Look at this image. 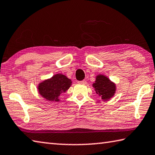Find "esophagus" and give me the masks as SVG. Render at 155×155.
Segmentation results:
<instances>
[{"label":"esophagus","instance_id":"esophagus-1","mask_svg":"<svg viewBox=\"0 0 155 155\" xmlns=\"http://www.w3.org/2000/svg\"><path fill=\"white\" fill-rule=\"evenodd\" d=\"M86 81L85 80H83V81H78V84H82V85H85V84H86Z\"/></svg>","mask_w":155,"mask_h":155}]
</instances>
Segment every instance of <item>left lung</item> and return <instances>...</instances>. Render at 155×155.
Returning a JSON list of instances; mask_svg holds the SVG:
<instances>
[{"mask_svg":"<svg viewBox=\"0 0 155 155\" xmlns=\"http://www.w3.org/2000/svg\"><path fill=\"white\" fill-rule=\"evenodd\" d=\"M96 93L101 97L103 101H109L116 93V85L109 79L107 76L99 74L96 76L95 81L92 83Z\"/></svg>","mask_w":155,"mask_h":155,"instance_id":"obj_1","label":"left lung"}]
</instances>
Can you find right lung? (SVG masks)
I'll return each instance as SVG.
<instances>
[{"mask_svg": "<svg viewBox=\"0 0 155 155\" xmlns=\"http://www.w3.org/2000/svg\"><path fill=\"white\" fill-rule=\"evenodd\" d=\"M72 81L62 74H55L50 78L41 81L38 85L40 96L49 102L60 101L59 96L71 87Z\"/></svg>", "mask_w": 155, "mask_h": 155, "instance_id": "right-lung-1", "label": "right lung"}]
</instances>
